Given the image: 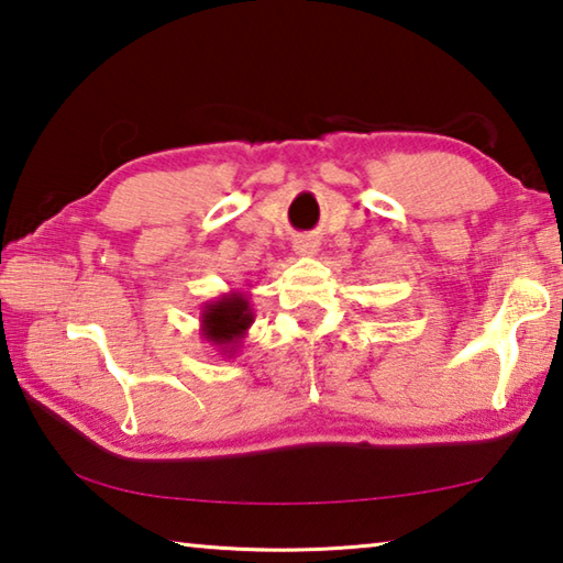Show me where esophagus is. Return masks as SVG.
Listing matches in <instances>:
<instances>
[{"label": "esophagus", "mask_w": 563, "mask_h": 563, "mask_svg": "<svg viewBox=\"0 0 563 563\" xmlns=\"http://www.w3.org/2000/svg\"><path fill=\"white\" fill-rule=\"evenodd\" d=\"M295 251H298L300 255H316L318 241H312V238H300V241L295 243Z\"/></svg>", "instance_id": "esophagus-1"}]
</instances>
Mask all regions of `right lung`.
<instances>
[{
  "label": "right lung",
  "mask_w": 563,
  "mask_h": 563,
  "mask_svg": "<svg viewBox=\"0 0 563 563\" xmlns=\"http://www.w3.org/2000/svg\"><path fill=\"white\" fill-rule=\"evenodd\" d=\"M255 320L251 298L245 290H228L218 298L203 302L201 308V338L218 350V355L233 357L241 350Z\"/></svg>",
  "instance_id": "1"
}]
</instances>
